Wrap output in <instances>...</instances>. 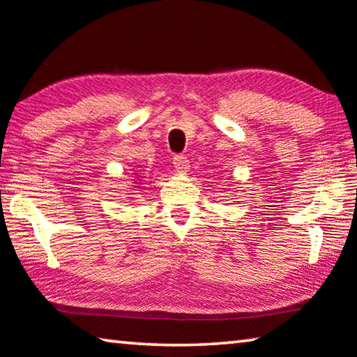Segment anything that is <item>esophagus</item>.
I'll return each instance as SVG.
<instances>
[{
	"mask_svg": "<svg viewBox=\"0 0 357 357\" xmlns=\"http://www.w3.org/2000/svg\"><path fill=\"white\" fill-rule=\"evenodd\" d=\"M173 163H174V169L178 173H188L189 172V160L185 155H174L173 157Z\"/></svg>",
	"mask_w": 357,
	"mask_h": 357,
	"instance_id": "34e87169",
	"label": "esophagus"
}]
</instances>
